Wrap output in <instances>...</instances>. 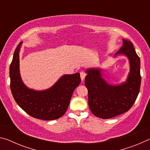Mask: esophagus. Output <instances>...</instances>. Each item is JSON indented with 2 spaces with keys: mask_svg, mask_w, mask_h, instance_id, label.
I'll return each instance as SVG.
<instances>
[{
  "mask_svg": "<svg viewBox=\"0 0 150 150\" xmlns=\"http://www.w3.org/2000/svg\"><path fill=\"white\" fill-rule=\"evenodd\" d=\"M80 75H81V80L82 81H84L85 78V76H86V73L84 72H81L80 73Z\"/></svg>",
  "mask_w": 150,
  "mask_h": 150,
  "instance_id": "34e87169",
  "label": "esophagus"
}]
</instances>
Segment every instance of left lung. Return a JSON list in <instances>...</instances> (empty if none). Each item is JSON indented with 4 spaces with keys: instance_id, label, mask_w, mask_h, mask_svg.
Listing matches in <instances>:
<instances>
[{
    "instance_id": "8db88e82",
    "label": "left lung",
    "mask_w": 150,
    "mask_h": 150,
    "mask_svg": "<svg viewBox=\"0 0 150 150\" xmlns=\"http://www.w3.org/2000/svg\"><path fill=\"white\" fill-rule=\"evenodd\" d=\"M123 44L113 55H124L128 59L130 71L125 81L111 84L104 78L103 69H86L85 85L88 89V102L94 115L103 119L115 117L130 110L138 96L141 85L140 59L130 40L122 39Z\"/></svg>"
}]
</instances>
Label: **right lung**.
Here are the masks:
<instances>
[{
    "label": "right lung",
    "instance_id": "add662e5",
    "mask_svg": "<svg viewBox=\"0 0 150 150\" xmlns=\"http://www.w3.org/2000/svg\"><path fill=\"white\" fill-rule=\"evenodd\" d=\"M23 42L18 45L10 65L11 89L15 101L32 117L53 120L64 115L75 88L79 85V73L62 75L52 87L38 91L28 87L20 73V51Z\"/></svg>",
    "mask_w": 150,
    "mask_h": 150
}]
</instances>
